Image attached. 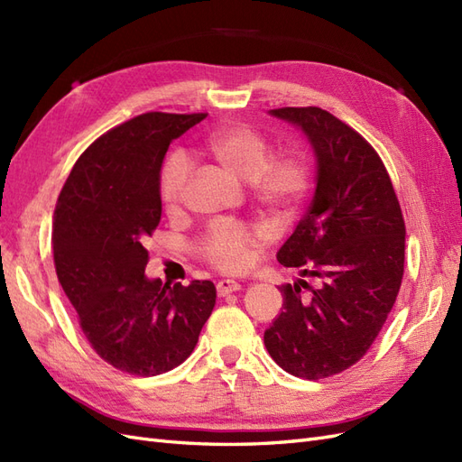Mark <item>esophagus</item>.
Listing matches in <instances>:
<instances>
[{"instance_id": "esophagus-1", "label": "esophagus", "mask_w": 462, "mask_h": 462, "mask_svg": "<svg viewBox=\"0 0 462 462\" xmlns=\"http://www.w3.org/2000/svg\"><path fill=\"white\" fill-rule=\"evenodd\" d=\"M217 295L219 297H226V295H231V292L239 291L241 289V283L233 282V279H221V282H217Z\"/></svg>"}]
</instances>
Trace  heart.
<instances>
[{
	"mask_svg": "<svg viewBox=\"0 0 462 462\" xmlns=\"http://www.w3.org/2000/svg\"><path fill=\"white\" fill-rule=\"evenodd\" d=\"M202 152L223 173L248 183L262 212L275 223L299 214L312 187V165L302 152L270 156L272 146L262 133L245 123H231L209 133ZM189 163L180 153H170L160 167L158 194L167 214H177L189 183ZM263 235L241 221L216 223L194 246L200 260L221 272H239Z\"/></svg>",
	"mask_w": 462,
	"mask_h": 462,
	"instance_id": "1",
	"label": "heart"
}]
</instances>
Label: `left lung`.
Here are the masks:
<instances>
[{
	"label": "left lung",
	"mask_w": 462,
	"mask_h": 462,
	"mask_svg": "<svg viewBox=\"0 0 462 462\" xmlns=\"http://www.w3.org/2000/svg\"><path fill=\"white\" fill-rule=\"evenodd\" d=\"M318 160L309 212L277 262L312 277L279 287L283 310L265 329L270 356L291 375L321 380L368 353L399 295L404 219L382 158L365 136L321 107H279Z\"/></svg>",
	"instance_id": "left-lung-1"
}]
</instances>
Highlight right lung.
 Here are the masks:
<instances>
[{
    "mask_svg": "<svg viewBox=\"0 0 462 462\" xmlns=\"http://www.w3.org/2000/svg\"><path fill=\"white\" fill-rule=\"evenodd\" d=\"M204 117L148 111L117 125L80 153L55 204L53 263L79 326L97 356L133 375L183 365L216 304L212 282L144 275L163 156Z\"/></svg>",
    "mask_w": 462,
    "mask_h": 462,
    "instance_id": "right-lung-1",
    "label": "right lung"
}]
</instances>
